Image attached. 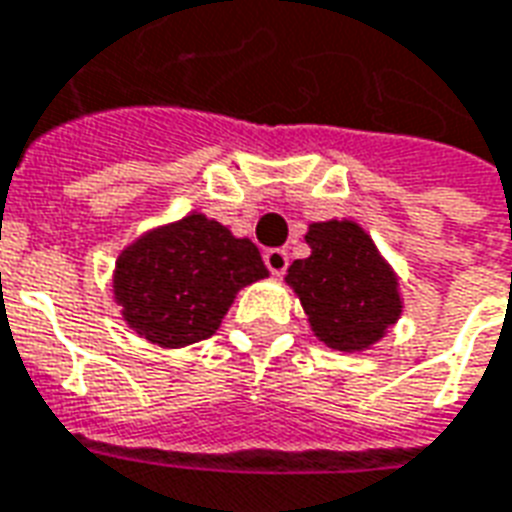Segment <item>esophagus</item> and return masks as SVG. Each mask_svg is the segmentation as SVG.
<instances>
[{"label": "esophagus", "instance_id": "esophagus-1", "mask_svg": "<svg viewBox=\"0 0 512 512\" xmlns=\"http://www.w3.org/2000/svg\"><path fill=\"white\" fill-rule=\"evenodd\" d=\"M263 260H266L268 271L274 274V277H282L285 274V268H288V252L285 249H266L263 252Z\"/></svg>", "mask_w": 512, "mask_h": 512}]
</instances>
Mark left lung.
I'll use <instances>...</instances> for the list:
<instances>
[{"mask_svg":"<svg viewBox=\"0 0 512 512\" xmlns=\"http://www.w3.org/2000/svg\"><path fill=\"white\" fill-rule=\"evenodd\" d=\"M310 257L285 274L315 337L334 351H365L403 315L400 282L373 238L354 219L310 224Z\"/></svg>","mask_w":512,"mask_h":512,"instance_id":"1","label":"left lung"}]
</instances>
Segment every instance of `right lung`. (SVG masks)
Wrapping results in <instances>:
<instances>
[{
	"label": "right lung",
	"mask_w": 512,
	"mask_h": 512,
	"mask_svg": "<svg viewBox=\"0 0 512 512\" xmlns=\"http://www.w3.org/2000/svg\"><path fill=\"white\" fill-rule=\"evenodd\" d=\"M268 268L249 238L194 211L153 227L115 263L112 288L123 321L161 348L208 340L238 290L266 279Z\"/></svg>",
	"instance_id": "obj_1"
}]
</instances>
